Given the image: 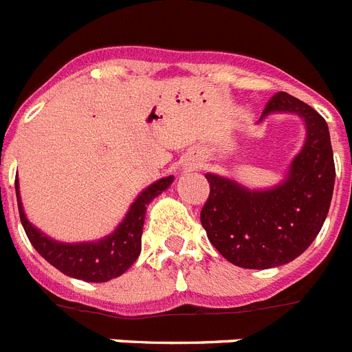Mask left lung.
Here are the masks:
<instances>
[{"label": "left lung", "instance_id": "obj_1", "mask_svg": "<svg viewBox=\"0 0 352 352\" xmlns=\"http://www.w3.org/2000/svg\"><path fill=\"white\" fill-rule=\"evenodd\" d=\"M272 113H295L306 124V142L283 182L252 190L205 174L210 194L201 225L208 241L226 261L248 270L283 266L304 254L326 221L335 187V160L322 115L284 91L270 98L261 120Z\"/></svg>", "mask_w": 352, "mask_h": 352}]
</instances>
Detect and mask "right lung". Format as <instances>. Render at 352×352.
I'll return each instance as SVG.
<instances>
[{
  "label": "right lung",
  "mask_w": 352,
  "mask_h": 352,
  "mask_svg": "<svg viewBox=\"0 0 352 352\" xmlns=\"http://www.w3.org/2000/svg\"><path fill=\"white\" fill-rule=\"evenodd\" d=\"M173 179V176H167L149 185L136 197L115 232L100 241H89V243H59L37 230L36 226L26 219L21 196H19V183L16 179L17 208H19L21 225L28 241L39 252L41 257H45L54 268L68 277L80 278L86 283H106L115 277H120L138 259L147 205L158 194L167 190Z\"/></svg>",
  "instance_id": "add662e5"
}]
</instances>
